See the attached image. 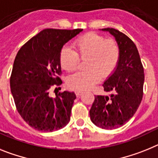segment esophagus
<instances>
[{
  "mask_svg": "<svg viewBox=\"0 0 158 158\" xmlns=\"http://www.w3.org/2000/svg\"><path fill=\"white\" fill-rule=\"evenodd\" d=\"M82 94H83V92H82V91H75V94H76V96H77V97H79V96H80Z\"/></svg>",
  "mask_w": 158,
  "mask_h": 158,
  "instance_id": "34e87169",
  "label": "esophagus"
}]
</instances>
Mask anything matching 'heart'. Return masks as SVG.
Instances as JSON below:
<instances>
[{"label": "heart", "mask_w": 158, "mask_h": 158, "mask_svg": "<svg viewBox=\"0 0 158 158\" xmlns=\"http://www.w3.org/2000/svg\"><path fill=\"white\" fill-rule=\"evenodd\" d=\"M75 52L63 47L60 52V64L65 71L77 68L79 59L85 60L86 71H78L68 78L67 83L72 90H86L91 88L101 78H107L114 72L120 60V48L114 40L89 32L74 42Z\"/></svg>", "instance_id": "1"}]
</instances>
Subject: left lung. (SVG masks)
Instances as JSON below:
<instances>
[{"label": "left lung", "instance_id": "left-lung-1", "mask_svg": "<svg viewBox=\"0 0 158 158\" xmlns=\"http://www.w3.org/2000/svg\"><path fill=\"white\" fill-rule=\"evenodd\" d=\"M114 36L120 48L117 68L102 84L109 96L95 95L90 117L97 127L113 130L127 123L137 111L143 96L145 75L136 45L118 30L102 28Z\"/></svg>", "mask_w": 158, "mask_h": 158}]
</instances>
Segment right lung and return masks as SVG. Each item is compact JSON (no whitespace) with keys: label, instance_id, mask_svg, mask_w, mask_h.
I'll return each instance as SVG.
<instances>
[{"label":"right lung","instance_id":"obj_1","mask_svg":"<svg viewBox=\"0 0 158 158\" xmlns=\"http://www.w3.org/2000/svg\"><path fill=\"white\" fill-rule=\"evenodd\" d=\"M82 31L44 29L16 54L10 77L11 92L18 113L35 130L52 132L69 123L75 94L65 90L52 98L50 90L63 83L60 50Z\"/></svg>","mask_w":158,"mask_h":158}]
</instances>
